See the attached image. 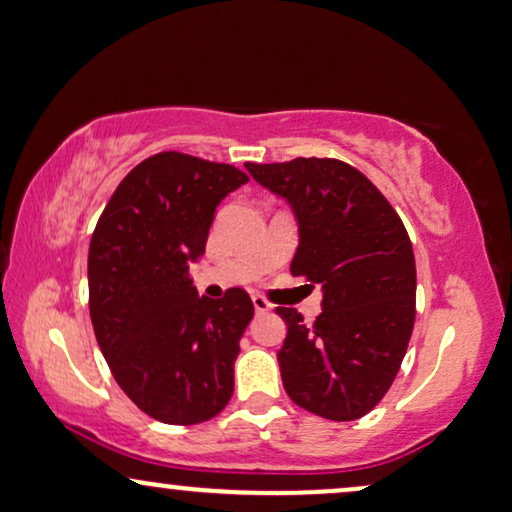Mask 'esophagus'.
<instances>
[{"label": "esophagus", "mask_w": 512, "mask_h": 512, "mask_svg": "<svg viewBox=\"0 0 512 512\" xmlns=\"http://www.w3.org/2000/svg\"><path fill=\"white\" fill-rule=\"evenodd\" d=\"M251 301H254V308H256V313L258 315H261V313H270V310H272V303L270 301H265V298L263 296H254V298H251Z\"/></svg>", "instance_id": "34e87169"}]
</instances>
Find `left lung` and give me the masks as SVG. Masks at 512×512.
I'll return each instance as SVG.
<instances>
[{"label":"left lung","mask_w":512,"mask_h":512,"mask_svg":"<svg viewBox=\"0 0 512 512\" xmlns=\"http://www.w3.org/2000/svg\"><path fill=\"white\" fill-rule=\"evenodd\" d=\"M244 167L294 211L291 275L322 284L313 324L296 308H277L287 322L277 353L284 390L329 421L362 418L393 386L414 331L416 263L404 223L376 185L341 159Z\"/></svg>","instance_id":"left-lung-1"}]
</instances>
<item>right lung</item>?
<instances>
[{
	"mask_svg": "<svg viewBox=\"0 0 512 512\" xmlns=\"http://www.w3.org/2000/svg\"><path fill=\"white\" fill-rule=\"evenodd\" d=\"M249 181L232 164L159 152L126 174L89 244V313L108 367L145 414L195 426L235 390L254 303L240 287L199 298L190 263L223 197Z\"/></svg>",
	"mask_w": 512,
	"mask_h": 512,
	"instance_id": "obj_1",
	"label": "right lung"
}]
</instances>
